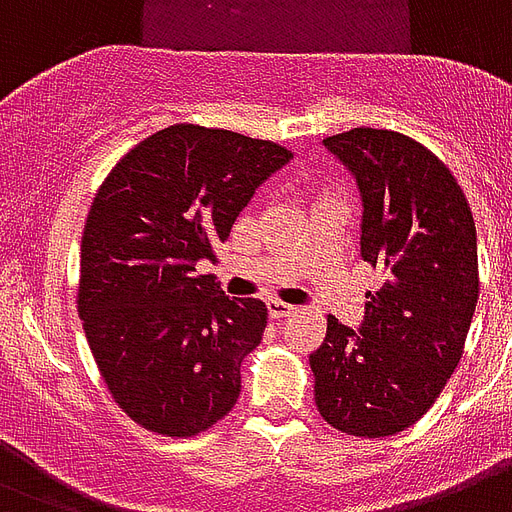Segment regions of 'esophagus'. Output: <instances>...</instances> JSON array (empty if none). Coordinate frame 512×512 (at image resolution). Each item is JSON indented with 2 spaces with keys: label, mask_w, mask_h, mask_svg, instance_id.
I'll use <instances>...</instances> for the list:
<instances>
[{
  "label": "esophagus",
  "mask_w": 512,
  "mask_h": 512,
  "mask_svg": "<svg viewBox=\"0 0 512 512\" xmlns=\"http://www.w3.org/2000/svg\"><path fill=\"white\" fill-rule=\"evenodd\" d=\"M293 310H296V307H291V304H285V301H269V315H272V318L275 320H280V318H288V315H293Z\"/></svg>",
  "instance_id": "1"
}]
</instances>
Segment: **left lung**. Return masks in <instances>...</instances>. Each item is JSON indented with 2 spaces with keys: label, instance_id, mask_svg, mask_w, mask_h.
I'll list each match as a JSON object with an SVG mask.
<instances>
[{
  "label": "left lung",
  "instance_id": "8db88e82",
  "mask_svg": "<svg viewBox=\"0 0 512 512\" xmlns=\"http://www.w3.org/2000/svg\"><path fill=\"white\" fill-rule=\"evenodd\" d=\"M323 144L363 197L360 256L382 272L360 331L328 315L310 355L315 406L339 433L387 438L417 425L449 382L478 301L475 221L457 178L414 138L352 128Z\"/></svg>",
  "mask_w": 512,
  "mask_h": 512
}]
</instances>
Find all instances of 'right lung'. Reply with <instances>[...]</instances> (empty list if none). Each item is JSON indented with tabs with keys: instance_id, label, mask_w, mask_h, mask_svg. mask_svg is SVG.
Here are the masks:
<instances>
[{
	"instance_id": "right-lung-1",
	"label": "right lung",
	"mask_w": 512,
	"mask_h": 512,
	"mask_svg": "<svg viewBox=\"0 0 512 512\" xmlns=\"http://www.w3.org/2000/svg\"><path fill=\"white\" fill-rule=\"evenodd\" d=\"M293 154L264 138L178 122L109 170L87 211L77 310L101 379L138 427L192 438L227 417L267 304L229 299L216 261L256 186Z\"/></svg>"
}]
</instances>
